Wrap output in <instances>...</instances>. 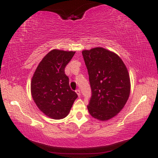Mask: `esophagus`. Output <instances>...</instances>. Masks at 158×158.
Segmentation results:
<instances>
[{"instance_id":"esophagus-1","label":"esophagus","mask_w":158,"mask_h":158,"mask_svg":"<svg viewBox=\"0 0 158 158\" xmlns=\"http://www.w3.org/2000/svg\"><path fill=\"white\" fill-rule=\"evenodd\" d=\"M75 92H76V94H77V96H81V90H80L79 89H77V90H75Z\"/></svg>"}]
</instances>
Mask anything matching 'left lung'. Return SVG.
<instances>
[{"label":"left lung","instance_id":"8db88e82","mask_svg":"<svg viewBox=\"0 0 158 158\" xmlns=\"http://www.w3.org/2000/svg\"><path fill=\"white\" fill-rule=\"evenodd\" d=\"M82 54L92 91L88 110L94 118L107 121L117 115L128 100V70L119 56L103 47L85 49Z\"/></svg>","mask_w":158,"mask_h":158}]
</instances>
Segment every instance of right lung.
Instances as JSON below:
<instances>
[{
	"label": "right lung",
	"mask_w": 158,
	"mask_h": 158,
	"mask_svg": "<svg viewBox=\"0 0 158 158\" xmlns=\"http://www.w3.org/2000/svg\"><path fill=\"white\" fill-rule=\"evenodd\" d=\"M75 53L52 49L43 57L31 78V93L34 103L43 114L53 119L66 117L77 98L64 74V68Z\"/></svg>",
	"instance_id": "right-lung-1"
}]
</instances>
